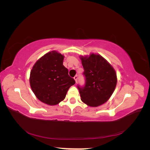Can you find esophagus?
Wrapping results in <instances>:
<instances>
[{"label":"esophagus","instance_id":"esophagus-1","mask_svg":"<svg viewBox=\"0 0 150 150\" xmlns=\"http://www.w3.org/2000/svg\"><path fill=\"white\" fill-rule=\"evenodd\" d=\"M74 80H75V81L77 83V81H78V76H75L74 77Z\"/></svg>","mask_w":150,"mask_h":150}]
</instances>
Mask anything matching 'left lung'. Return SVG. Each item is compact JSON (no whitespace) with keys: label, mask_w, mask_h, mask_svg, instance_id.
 <instances>
[{"label":"left lung","mask_w":150,"mask_h":150,"mask_svg":"<svg viewBox=\"0 0 150 150\" xmlns=\"http://www.w3.org/2000/svg\"><path fill=\"white\" fill-rule=\"evenodd\" d=\"M85 84L78 85L81 101L96 107L106 103L115 89L117 78L113 67L100 55L81 57Z\"/></svg>","instance_id":"1"}]
</instances>
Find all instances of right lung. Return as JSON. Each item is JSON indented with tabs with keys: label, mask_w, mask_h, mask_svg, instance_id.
Segmentation results:
<instances>
[{
	"label": "right lung",
	"mask_w": 150,
	"mask_h": 150,
	"mask_svg": "<svg viewBox=\"0 0 150 150\" xmlns=\"http://www.w3.org/2000/svg\"><path fill=\"white\" fill-rule=\"evenodd\" d=\"M64 56L56 51L45 54L35 63L30 74L32 90L40 101L56 105L66 97L75 80L63 65Z\"/></svg>",
	"instance_id": "right-lung-1"
}]
</instances>
